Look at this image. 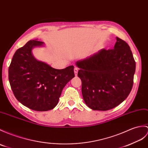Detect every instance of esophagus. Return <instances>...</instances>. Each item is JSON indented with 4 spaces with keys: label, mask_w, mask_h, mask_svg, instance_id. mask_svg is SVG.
Listing matches in <instances>:
<instances>
[{
    "label": "esophagus",
    "mask_w": 148,
    "mask_h": 148,
    "mask_svg": "<svg viewBox=\"0 0 148 148\" xmlns=\"http://www.w3.org/2000/svg\"><path fill=\"white\" fill-rule=\"evenodd\" d=\"M78 71H79V68H78V67H74V73H75V75H77Z\"/></svg>",
    "instance_id": "esophagus-1"
}]
</instances>
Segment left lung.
<instances>
[{"instance_id": "left-lung-1", "label": "left lung", "mask_w": 148, "mask_h": 148, "mask_svg": "<svg viewBox=\"0 0 148 148\" xmlns=\"http://www.w3.org/2000/svg\"><path fill=\"white\" fill-rule=\"evenodd\" d=\"M114 49H101L77 62L85 103L93 110L106 111L127 98L134 84L136 62L129 45L116 37Z\"/></svg>"}]
</instances>
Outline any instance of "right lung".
Segmentation results:
<instances>
[{
  "instance_id": "add662e5",
  "label": "right lung",
  "mask_w": 148,
  "mask_h": 148,
  "mask_svg": "<svg viewBox=\"0 0 148 148\" xmlns=\"http://www.w3.org/2000/svg\"><path fill=\"white\" fill-rule=\"evenodd\" d=\"M43 43L30 40L16 51L9 67V81L16 98L26 107L44 112L56 106L62 91L75 75L74 66L56 69L33 57V47Z\"/></svg>"
}]
</instances>
